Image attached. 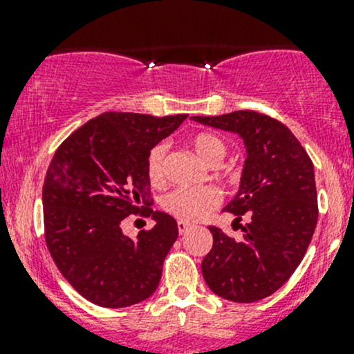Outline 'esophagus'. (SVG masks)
<instances>
[{
	"label": "esophagus",
	"instance_id": "obj_1",
	"mask_svg": "<svg viewBox=\"0 0 354 354\" xmlns=\"http://www.w3.org/2000/svg\"><path fill=\"white\" fill-rule=\"evenodd\" d=\"M192 230V226L190 224H187V223H183V221H180V223H178V233L180 234H185V233H188V231Z\"/></svg>",
	"mask_w": 354,
	"mask_h": 354
}]
</instances>
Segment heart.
<instances>
[{"instance_id":"b5f03b06","label":"heart","mask_w":354,"mask_h":354,"mask_svg":"<svg viewBox=\"0 0 354 354\" xmlns=\"http://www.w3.org/2000/svg\"><path fill=\"white\" fill-rule=\"evenodd\" d=\"M195 154L203 164H221V160L226 156V144L219 137L212 133H198L192 140ZM166 144H156L151 149L145 162V171L147 178L152 185H159L164 181L166 174ZM221 197L214 188H174L169 194L164 195L162 209L167 214L174 216L183 223H197L203 217L209 216L217 205H219Z\"/></svg>"}]
</instances>
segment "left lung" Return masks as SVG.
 Instances as JSON below:
<instances>
[{
    "label": "left lung",
    "mask_w": 354,
    "mask_h": 354,
    "mask_svg": "<svg viewBox=\"0 0 354 354\" xmlns=\"http://www.w3.org/2000/svg\"><path fill=\"white\" fill-rule=\"evenodd\" d=\"M202 124L243 137L246 160L240 192L226 205L243 225V240L209 226L212 250L202 262L207 286L236 303L267 298L292 276L319 219L313 164L284 123L257 111L194 116Z\"/></svg>",
    "instance_id": "left-lung-1"
}]
</instances>
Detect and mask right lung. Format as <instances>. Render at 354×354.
Here are the masks:
<instances>
[{"mask_svg": "<svg viewBox=\"0 0 354 354\" xmlns=\"http://www.w3.org/2000/svg\"><path fill=\"white\" fill-rule=\"evenodd\" d=\"M183 120L187 114L109 111L82 124L55 152L42 187L46 245L63 277L94 305L123 308L159 286L178 224L151 209L145 162ZM133 213L156 219L137 241L120 231Z\"/></svg>", "mask_w": 354, "mask_h": 354, "instance_id": "add662e5", "label": "right lung"}]
</instances>
